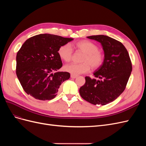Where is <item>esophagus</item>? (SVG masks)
I'll use <instances>...</instances> for the list:
<instances>
[{
	"label": "esophagus",
	"mask_w": 146,
	"mask_h": 146,
	"mask_svg": "<svg viewBox=\"0 0 146 146\" xmlns=\"http://www.w3.org/2000/svg\"><path fill=\"white\" fill-rule=\"evenodd\" d=\"M70 77H71L72 78H76L77 77V76H76V75L71 74V75H70Z\"/></svg>",
	"instance_id": "1"
}]
</instances>
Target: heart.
Masks as SVG:
<instances>
[{"label": "heart", "mask_w": 146, "mask_h": 146, "mask_svg": "<svg viewBox=\"0 0 146 146\" xmlns=\"http://www.w3.org/2000/svg\"><path fill=\"white\" fill-rule=\"evenodd\" d=\"M76 46L79 50L85 54L82 59V63L70 64L64 66V70L74 75H79L90 71L91 67L92 69L99 68L103 64L104 55L99 50V47L94 43L89 41H78ZM59 56L66 62H69L72 58L73 51L69 44L61 46L58 51Z\"/></svg>", "instance_id": "obj_1"}]
</instances>
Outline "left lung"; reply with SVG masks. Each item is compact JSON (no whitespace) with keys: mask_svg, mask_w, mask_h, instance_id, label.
I'll return each mask as SVG.
<instances>
[{"mask_svg":"<svg viewBox=\"0 0 146 146\" xmlns=\"http://www.w3.org/2000/svg\"><path fill=\"white\" fill-rule=\"evenodd\" d=\"M100 42L104 51L103 64L91 78L85 77V83L79 92L82 98L93 105H107L116 99L125 89L132 70L129 54L122 44L106 35L88 36Z\"/></svg>","mask_w":146,"mask_h":146,"instance_id":"8db88e82","label":"left lung"}]
</instances>
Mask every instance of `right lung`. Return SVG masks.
Returning a JSON list of instances; mask_svg holds the SVG:
<instances>
[{
	"instance_id": "obj_1",
	"label": "right lung",
	"mask_w": 146,
	"mask_h": 146,
	"mask_svg": "<svg viewBox=\"0 0 146 146\" xmlns=\"http://www.w3.org/2000/svg\"><path fill=\"white\" fill-rule=\"evenodd\" d=\"M72 40L45 33L25 41L17 53L16 72L28 95L40 100L55 98L61 83L70 78L69 72H57L63 66L58 51Z\"/></svg>"
}]
</instances>
